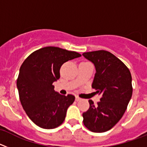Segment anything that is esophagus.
Returning a JSON list of instances; mask_svg holds the SVG:
<instances>
[{
	"instance_id": "34e87169",
	"label": "esophagus",
	"mask_w": 147,
	"mask_h": 147,
	"mask_svg": "<svg viewBox=\"0 0 147 147\" xmlns=\"http://www.w3.org/2000/svg\"><path fill=\"white\" fill-rule=\"evenodd\" d=\"M81 100V98H80L79 96H76V102H79V101H80Z\"/></svg>"
}]
</instances>
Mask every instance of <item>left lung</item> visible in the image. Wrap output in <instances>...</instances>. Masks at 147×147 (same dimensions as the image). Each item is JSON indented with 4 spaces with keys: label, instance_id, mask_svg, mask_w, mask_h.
Returning <instances> with one entry per match:
<instances>
[{
    "label": "left lung",
    "instance_id": "8db88e82",
    "mask_svg": "<svg viewBox=\"0 0 147 147\" xmlns=\"http://www.w3.org/2000/svg\"><path fill=\"white\" fill-rule=\"evenodd\" d=\"M94 64L96 73L92 88L101 98L83 113V124L94 132L110 130L122 118L132 97V76L129 68L115 55L105 50L83 53Z\"/></svg>",
    "mask_w": 147,
    "mask_h": 147
}]
</instances>
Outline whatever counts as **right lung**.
<instances>
[{"label":"right lung","mask_w":147,"mask_h":147,"mask_svg":"<svg viewBox=\"0 0 147 147\" xmlns=\"http://www.w3.org/2000/svg\"><path fill=\"white\" fill-rule=\"evenodd\" d=\"M81 54L48 46L35 51L23 62L17 80L20 103L29 119L43 129H54L63 123L67 107L75 96H63L54 90L60 78L62 65Z\"/></svg>","instance_id":"right-lung-1"}]
</instances>
